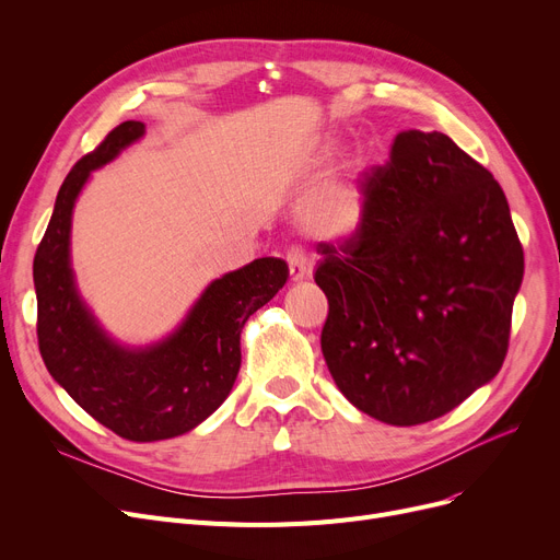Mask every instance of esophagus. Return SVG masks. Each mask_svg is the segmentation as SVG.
Here are the masks:
<instances>
[{"label": "esophagus", "mask_w": 560, "mask_h": 560, "mask_svg": "<svg viewBox=\"0 0 560 560\" xmlns=\"http://www.w3.org/2000/svg\"><path fill=\"white\" fill-rule=\"evenodd\" d=\"M285 262H288V272L292 281H302L313 275V265L302 247H290L285 254Z\"/></svg>", "instance_id": "34e87169"}]
</instances>
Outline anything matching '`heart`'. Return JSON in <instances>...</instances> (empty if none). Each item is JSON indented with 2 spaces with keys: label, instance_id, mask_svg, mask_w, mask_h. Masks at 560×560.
<instances>
[{
  "label": "heart",
  "instance_id": "1",
  "mask_svg": "<svg viewBox=\"0 0 560 560\" xmlns=\"http://www.w3.org/2000/svg\"><path fill=\"white\" fill-rule=\"evenodd\" d=\"M331 150L325 152L329 156ZM357 165L331 174L319 182L302 201L300 220L317 235H345L351 233L363 218V197L357 188Z\"/></svg>",
  "mask_w": 560,
  "mask_h": 560
}]
</instances>
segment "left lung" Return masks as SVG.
Returning a JSON list of instances; mask_svg holds the SVG:
<instances>
[{
	"label": "left lung",
	"instance_id": "1",
	"mask_svg": "<svg viewBox=\"0 0 560 560\" xmlns=\"http://www.w3.org/2000/svg\"><path fill=\"white\" fill-rule=\"evenodd\" d=\"M361 195L359 226L317 249L322 354L363 413L424 424L502 368L522 243L492 174L440 131H401Z\"/></svg>",
	"mask_w": 560,
	"mask_h": 560
}]
</instances>
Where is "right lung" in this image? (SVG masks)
Returning a JSON list of instances; mask_svg holds the SVG:
<instances>
[{"label":"right lung","instance_id":"right-lung-1","mask_svg":"<svg viewBox=\"0 0 560 560\" xmlns=\"http://www.w3.org/2000/svg\"><path fill=\"white\" fill-rule=\"evenodd\" d=\"M144 131L117 125L81 156L58 190L34 258L38 347L49 374L95 418L133 443L182 435L229 397L241 370V331L288 279L281 258H256L206 288L179 331L150 349L110 342L81 304L70 270V222L91 170L108 163Z\"/></svg>","mask_w":560,"mask_h":560}]
</instances>
